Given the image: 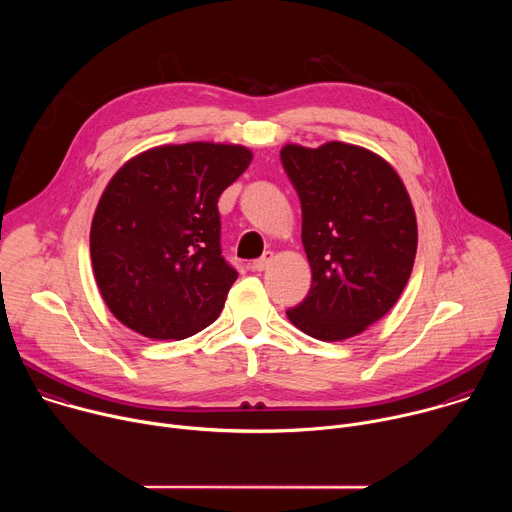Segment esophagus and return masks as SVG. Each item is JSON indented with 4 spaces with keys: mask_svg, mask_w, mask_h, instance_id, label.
I'll list each match as a JSON object with an SVG mask.
<instances>
[{
    "mask_svg": "<svg viewBox=\"0 0 512 512\" xmlns=\"http://www.w3.org/2000/svg\"><path fill=\"white\" fill-rule=\"evenodd\" d=\"M271 261H273V253H271V251H265L259 259H255V261H253V265H251V267H253L255 271H265V269L269 267V263H271Z\"/></svg>",
    "mask_w": 512,
    "mask_h": 512,
    "instance_id": "esophagus-1",
    "label": "esophagus"
}]
</instances>
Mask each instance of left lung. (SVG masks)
<instances>
[{
    "label": "left lung",
    "mask_w": 512,
    "mask_h": 512,
    "mask_svg": "<svg viewBox=\"0 0 512 512\" xmlns=\"http://www.w3.org/2000/svg\"><path fill=\"white\" fill-rule=\"evenodd\" d=\"M281 166L302 204V243L312 287L289 322L336 342L381 320L405 289L417 223L397 172L377 154L330 141L316 150L285 145Z\"/></svg>",
    "instance_id": "1"
}]
</instances>
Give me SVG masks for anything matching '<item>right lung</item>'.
Wrapping results in <instances>:
<instances>
[{"mask_svg": "<svg viewBox=\"0 0 512 512\" xmlns=\"http://www.w3.org/2000/svg\"><path fill=\"white\" fill-rule=\"evenodd\" d=\"M251 160L243 145H162L111 178L93 216L91 259L121 324L182 340L218 318L239 273L223 257L216 204Z\"/></svg>", "mask_w": 512, "mask_h": 512, "instance_id": "1", "label": "right lung"}]
</instances>
